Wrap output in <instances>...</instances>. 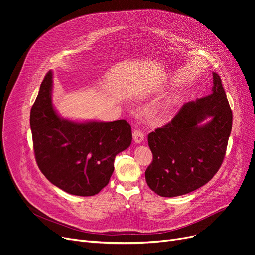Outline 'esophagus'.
<instances>
[{"mask_svg": "<svg viewBox=\"0 0 255 255\" xmlns=\"http://www.w3.org/2000/svg\"><path fill=\"white\" fill-rule=\"evenodd\" d=\"M144 134L143 132L140 130H134L133 131V140H134L136 143H140L143 141Z\"/></svg>", "mask_w": 255, "mask_h": 255, "instance_id": "obj_1", "label": "esophagus"}]
</instances>
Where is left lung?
Instances as JSON below:
<instances>
[{"label": "left lung", "instance_id": "8db88e82", "mask_svg": "<svg viewBox=\"0 0 255 255\" xmlns=\"http://www.w3.org/2000/svg\"><path fill=\"white\" fill-rule=\"evenodd\" d=\"M232 124L221 79L213 72L210 95L185 103L169 123L149 134L153 161L145 170L146 184L163 197L184 195L207 184L222 164Z\"/></svg>", "mask_w": 255, "mask_h": 255}]
</instances>
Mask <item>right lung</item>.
<instances>
[{
	"instance_id": "add662e5",
	"label": "right lung",
	"mask_w": 255,
	"mask_h": 255,
	"mask_svg": "<svg viewBox=\"0 0 255 255\" xmlns=\"http://www.w3.org/2000/svg\"><path fill=\"white\" fill-rule=\"evenodd\" d=\"M52 71L40 86L30 116L37 164L45 178L77 196L97 194L109 184L116 156L128 149L132 133L125 120L73 121L52 104Z\"/></svg>"
}]
</instances>
